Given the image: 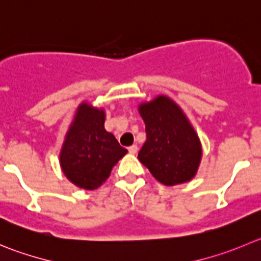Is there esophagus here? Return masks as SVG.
Here are the masks:
<instances>
[{
    "instance_id": "34e87169",
    "label": "esophagus",
    "mask_w": 261,
    "mask_h": 261,
    "mask_svg": "<svg viewBox=\"0 0 261 261\" xmlns=\"http://www.w3.org/2000/svg\"><path fill=\"white\" fill-rule=\"evenodd\" d=\"M128 151L130 153H132V155H136V153H137V151H138V147H137V145H132L130 146V147L128 148Z\"/></svg>"
}]
</instances>
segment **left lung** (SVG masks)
<instances>
[{"instance_id": "left-lung-1", "label": "left lung", "mask_w": 261, "mask_h": 261, "mask_svg": "<svg viewBox=\"0 0 261 261\" xmlns=\"http://www.w3.org/2000/svg\"><path fill=\"white\" fill-rule=\"evenodd\" d=\"M146 124L141 163L165 186L188 182L196 175L202 150L197 133L182 109L166 96L138 106Z\"/></svg>"}]
</instances>
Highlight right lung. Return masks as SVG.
<instances>
[{
	"label": "right lung",
	"mask_w": 261,
	"mask_h": 261,
	"mask_svg": "<svg viewBox=\"0 0 261 261\" xmlns=\"http://www.w3.org/2000/svg\"><path fill=\"white\" fill-rule=\"evenodd\" d=\"M105 111L83 102L78 106L60 151V165L71 183L96 190L113 166L128 152L103 126Z\"/></svg>",
	"instance_id": "1"
}]
</instances>
